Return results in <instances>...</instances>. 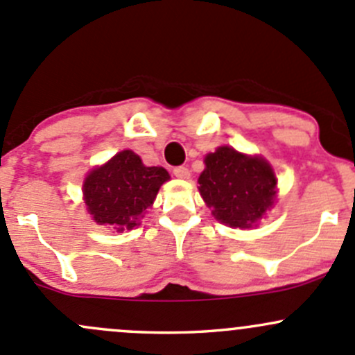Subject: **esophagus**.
Segmentation results:
<instances>
[{"label": "esophagus", "instance_id": "34e87169", "mask_svg": "<svg viewBox=\"0 0 355 355\" xmlns=\"http://www.w3.org/2000/svg\"><path fill=\"white\" fill-rule=\"evenodd\" d=\"M174 176H176L178 179H189V176H191V173H189V169L188 167H184V166H179V167H174Z\"/></svg>", "mask_w": 355, "mask_h": 355}]
</instances>
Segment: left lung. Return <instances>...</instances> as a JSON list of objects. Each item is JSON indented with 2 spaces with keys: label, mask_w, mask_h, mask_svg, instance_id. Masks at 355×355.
Segmentation results:
<instances>
[{
  "label": "left lung",
  "mask_w": 355,
  "mask_h": 355,
  "mask_svg": "<svg viewBox=\"0 0 355 355\" xmlns=\"http://www.w3.org/2000/svg\"><path fill=\"white\" fill-rule=\"evenodd\" d=\"M205 166L198 189L218 222L234 228H252L272 208L277 179L261 155L222 146L205 157Z\"/></svg>",
  "instance_id": "obj_1"
}]
</instances>
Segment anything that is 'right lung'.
Wrapping results in <instances>:
<instances>
[{"label":"right lung","instance_id":"obj_1","mask_svg":"<svg viewBox=\"0 0 355 355\" xmlns=\"http://www.w3.org/2000/svg\"><path fill=\"white\" fill-rule=\"evenodd\" d=\"M164 167H147L132 150H121L94 167L85 179L83 194L87 213L98 225L132 230L152 207L159 188L169 181Z\"/></svg>","mask_w":355,"mask_h":355}]
</instances>
